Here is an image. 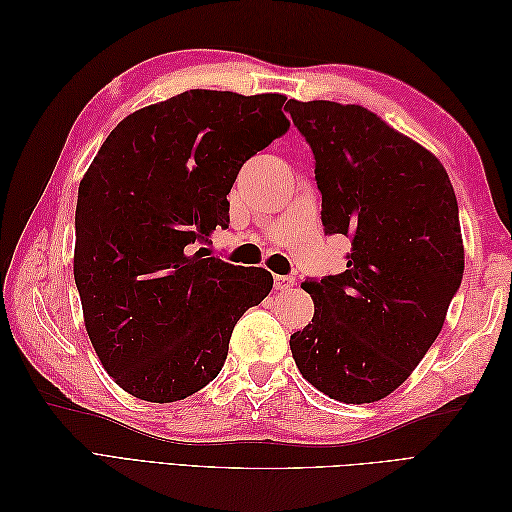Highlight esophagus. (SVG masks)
Listing matches in <instances>:
<instances>
[{
	"label": "esophagus",
	"mask_w": 512,
	"mask_h": 512,
	"mask_svg": "<svg viewBox=\"0 0 512 512\" xmlns=\"http://www.w3.org/2000/svg\"><path fill=\"white\" fill-rule=\"evenodd\" d=\"M273 284H275V290H290L294 286V277L292 275H275Z\"/></svg>",
	"instance_id": "obj_1"
}]
</instances>
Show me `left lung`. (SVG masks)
<instances>
[{
	"mask_svg": "<svg viewBox=\"0 0 512 512\" xmlns=\"http://www.w3.org/2000/svg\"><path fill=\"white\" fill-rule=\"evenodd\" d=\"M314 153L324 235L346 271L307 280L312 324L290 335L299 371L344 404L393 393L436 342L461 286L459 209L444 166L363 106L288 102Z\"/></svg>",
	"mask_w": 512,
	"mask_h": 512,
	"instance_id": "obj_1",
	"label": "left lung"
}]
</instances>
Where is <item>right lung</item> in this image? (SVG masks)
Here are the masks:
<instances>
[{
	"mask_svg": "<svg viewBox=\"0 0 512 512\" xmlns=\"http://www.w3.org/2000/svg\"><path fill=\"white\" fill-rule=\"evenodd\" d=\"M286 98L190 89L128 115L79 185L74 282L108 376L170 404L220 374L232 329L273 288L196 245L228 228L241 166L288 132Z\"/></svg>",
	"mask_w": 512,
	"mask_h": 512,
	"instance_id": "1",
	"label": "right lung"
}]
</instances>
